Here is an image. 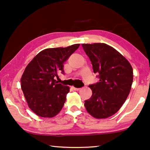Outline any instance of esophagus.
Returning <instances> with one entry per match:
<instances>
[{"mask_svg": "<svg viewBox=\"0 0 150 150\" xmlns=\"http://www.w3.org/2000/svg\"><path fill=\"white\" fill-rule=\"evenodd\" d=\"M73 89L75 90V91H79V90L81 89V88H75V87H73Z\"/></svg>", "mask_w": 150, "mask_h": 150, "instance_id": "esophagus-1", "label": "esophagus"}]
</instances>
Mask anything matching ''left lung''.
I'll use <instances>...</instances> for the list:
<instances>
[{
  "mask_svg": "<svg viewBox=\"0 0 150 150\" xmlns=\"http://www.w3.org/2000/svg\"><path fill=\"white\" fill-rule=\"evenodd\" d=\"M99 81L89 86L92 95L85 100L88 113L96 119L114 115L125 102L133 81L131 64L114 48L105 43L82 44Z\"/></svg>",
  "mask_w": 150,
  "mask_h": 150,
  "instance_id": "8db88e82",
  "label": "left lung"
}]
</instances>
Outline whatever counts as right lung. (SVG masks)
<instances>
[{
	"label": "right lung",
	"instance_id": "obj_1",
	"mask_svg": "<svg viewBox=\"0 0 150 150\" xmlns=\"http://www.w3.org/2000/svg\"><path fill=\"white\" fill-rule=\"evenodd\" d=\"M79 44L67 47L47 48L29 62L21 78V88L29 108L36 115L53 117L62 109L69 86L58 83L55 78L63 73V63L77 50Z\"/></svg>",
	"mask_w": 150,
	"mask_h": 150
}]
</instances>
